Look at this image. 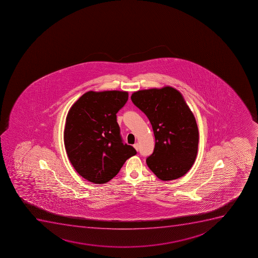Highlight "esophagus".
<instances>
[{"mask_svg":"<svg viewBox=\"0 0 258 258\" xmlns=\"http://www.w3.org/2000/svg\"><path fill=\"white\" fill-rule=\"evenodd\" d=\"M134 147H135V149H136V151H139V144L136 143L134 145Z\"/></svg>","mask_w":258,"mask_h":258,"instance_id":"34e87169","label":"esophagus"}]
</instances>
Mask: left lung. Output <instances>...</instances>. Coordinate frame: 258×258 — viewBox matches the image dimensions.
<instances>
[{
	"label": "left lung",
	"mask_w": 258,
	"mask_h": 258,
	"mask_svg": "<svg viewBox=\"0 0 258 258\" xmlns=\"http://www.w3.org/2000/svg\"><path fill=\"white\" fill-rule=\"evenodd\" d=\"M131 100L147 116L156 145L146 159L159 179L170 181L184 176L194 165L199 147V128L181 93L173 87L141 90Z\"/></svg>",
	"instance_id": "1"
}]
</instances>
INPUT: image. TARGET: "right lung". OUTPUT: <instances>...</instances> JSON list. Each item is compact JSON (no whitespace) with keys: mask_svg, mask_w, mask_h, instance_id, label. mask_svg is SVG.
I'll return each mask as SVG.
<instances>
[{"mask_svg":"<svg viewBox=\"0 0 258 258\" xmlns=\"http://www.w3.org/2000/svg\"><path fill=\"white\" fill-rule=\"evenodd\" d=\"M128 98L127 92H87L71 107L64 142L67 156L79 175L93 183L113 178L127 159L136 155L123 143L117 112Z\"/></svg>","mask_w":258,"mask_h":258,"instance_id":"1","label":"right lung"}]
</instances>
